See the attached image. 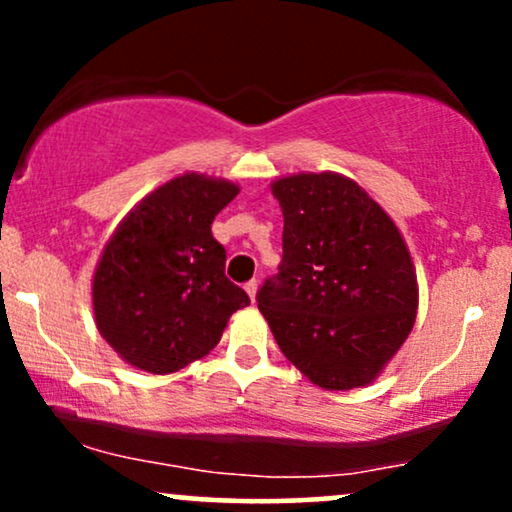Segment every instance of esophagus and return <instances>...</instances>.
<instances>
[{
	"instance_id": "1",
	"label": "esophagus",
	"mask_w": 512,
	"mask_h": 512,
	"mask_svg": "<svg viewBox=\"0 0 512 512\" xmlns=\"http://www.w3.org/2000/svg\"><path fill=\"white\" fill-rule=\"evenodd\" d=\"M257 286H260V284H257L255 279H252V281H248V284H245V291H248V296H250V301H252V303H255V298H257Z\"/></svg>"
}]
</instances>
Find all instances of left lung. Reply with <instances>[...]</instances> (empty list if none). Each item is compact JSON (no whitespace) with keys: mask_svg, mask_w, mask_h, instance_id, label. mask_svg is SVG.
<instances>
[{"mask_svg":"<svg viewBox=\"0 0 512 512\" xmlns=\"http://www.w3.org/2000/svg\"><path fill=\"white\" fill-rule=\"evenodd\" d=\"M269 187L284 211V257L257 308L310 383L366 387L416 322L419 284L404 236L342 173H291Z\"/></svg>","mask_w":512,"mask_h":512,"instance_id":"8db88e82","label":"left lung"}]
</instances>
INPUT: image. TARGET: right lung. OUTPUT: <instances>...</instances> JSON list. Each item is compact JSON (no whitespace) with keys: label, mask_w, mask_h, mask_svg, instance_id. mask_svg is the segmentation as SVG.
I'll return each instance as SVG.
<instances>
[{"label":"right lung","mask_w":512,"mask_h":512,"mask_svg":"<svg viewBox=\"0 0 512 512\" xmlns=\"http://www.w3.org/2000/svg\"><path fill=\"white\" fill-rule=\"evenodd\" d=\"M238 182L182 173L144 195L117 223L91 279L93 317L122 361L144 373H178L219 344L250 305L223 274L226 250L211 221Z\"/></svg>","instance_id":"right-lung-1"}]
</instances>
